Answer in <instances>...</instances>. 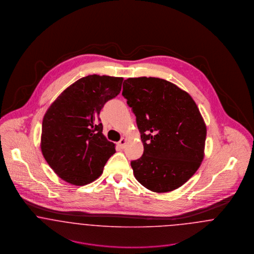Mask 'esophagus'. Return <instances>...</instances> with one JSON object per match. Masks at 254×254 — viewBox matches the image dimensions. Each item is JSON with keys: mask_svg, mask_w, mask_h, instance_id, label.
Masks as SVG:
<instances>
[{"mask_svg": "<svg viewBox=\"0 0 254 254\" xmlns=\"http://www.w3.org/2000/svg\"><path fill=\"white\" fill-rule=\"evenodd\" d=\"M126 138H124V137H122L121 140L118 142V146L120 147L121 149H123L124 146H125V144H126Z\"/></svg>", "mask_w": 254, "mask_h": 254, "instance_id": "obj_1", "label": "esophagus"}]
</instances>
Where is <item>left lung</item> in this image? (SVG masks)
Instances as JSON below:
<instances>
[{
  "mask_svg": "<svg viewBox=\"0 0 254 254\" xmlns=\"http://www.w3.org/2000/svg\"><path fill=\"white\" fill-rule=\"evenodd\" d=\"M122 95L144 147L143 155L131 161L134 178L157 193L182 187L204 157L206 126L195 101L173 83L145 76L124 81Z\"/></svg>",
  "mask_w": 254,
  "mask_h": 254,
  "instance_id": "obj_1",
  "label": "left lung"
}]
</instances>
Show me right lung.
<instances>
[{"label": "right lung", "mask_w": 254, "mask_h": 254, "mask_svg": "<svg viewBox=\"0 0 254 254\" xmlns=\"http://www.w3.org/2000/svg\"><path fill=\"white\" fill-rule=\"evenodd\" d=\"M122 77L88 75L74 82L48 109L42 123V154L55 174L74 186L96 180L115 144L102 133L99 114L121 93Z\"/></svg>", "instance_id": "add662e5"}]
</instances>
